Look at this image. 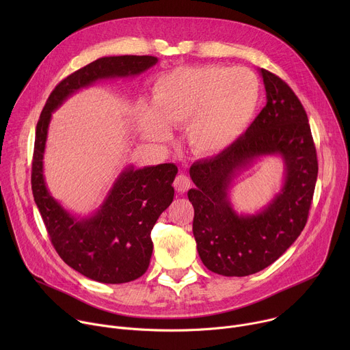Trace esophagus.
<instances>
[{
	"label": "esophagus",
	"instance_id": "34e87169",
	"mask_svg": "<svg viewBox=\"0 0 350 350\" xmlns=\"http://www.w3.org/2000/svg\"><path fill=\"white\" fill-rule=\"evenodd\" d=\"M174 188L178 191V192H185L188 191L189 185H191V180L188 176L185 174H178L176 178H174V183H173Z\"/></svg>",
	"mask_w": 350,
	"mask_h": 350
}]
</instances>
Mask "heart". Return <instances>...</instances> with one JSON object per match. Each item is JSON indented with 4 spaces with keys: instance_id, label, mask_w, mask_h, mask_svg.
<instances>
[{
    "instance_id": "heart-1",
    "label": "heart",
    "mask_w": 350,
    "mask_h": 350,
    "mask_svg": "<svg viewBox=\"0 0 350 350\" xmlns=\"http://www.w3.org/2000/svg\"><path fill=\"white\" fill-rule=\"evenodd\" d=\"M260 98L258 77L243 68L199 65L174 69L152 87L151 107L138 111L142 135L166 141L169 127L188 123L196 152L216 155L231 148L251 126Z\"/></svg>"
}]
</instances>
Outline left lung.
<instances>
[{
	"label": "left lung",
	"mask_w": 350,
	"mask_h": 350,
	"mask_svg": "<svg viewBox=\"0 0 350 350\" xmlns=\"http://www.w3.org/2000/svg\"><path fill=\"white\" fill-rule=\"evenodd\" d=\"M266 107L246 133L219 155L196 161L188 191L199 258L226 277L255 274L274 263L304 231L317 181V154L308 115L291 87L259 69ZM266 156H280L284 178L278 193L255 214H238L229 191L234 180Z\"/></svg>",
	"instance_id": "8db88e82"
}]
</instances>
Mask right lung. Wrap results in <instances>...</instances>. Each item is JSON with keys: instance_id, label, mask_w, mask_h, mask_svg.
Here are the masks:
<instances>
[{"instance_id": "1", "label": "right lung", "mask_w": 350, "mask_h": 350, "mask_svg": "<svg viewBox=\"0 0 350 350\" xmlns=\"http://www.w3.org/2000/svg\"><path fill=\"white\" fill-rule=\"evenodd\" d=\"M158 64L151 55L99 58L64 79L48 96L36 127L31 189L46 231L61 259L90 280L123 284L139 278L149 266L151 230L173 202L174 163L126 166L104 202L88 216L66 211L49 192L44 177V152L53 113L69 96L98 81L141 75Z\"/></svg>"}]
</instances>
